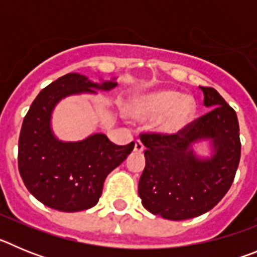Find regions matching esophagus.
I'll return each mask as SVG.
<instances>
[{"mask_svg": "<svg viewBox=\"0 0 257 257\" xmlns=\"http://www.w3.org/2000/svg\"><path fill=\"white\" fill-rule=\"evenodd\" d=\"M134 151L138 152V153H142L144 151V144H143L140 140H136L135 142V147H134Z\"/></svg>", "mask_w": 257, "mask_h": 257, "instance_id": "1", "label": "esophagus"}]
</instances>
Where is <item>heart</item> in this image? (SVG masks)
Wrapping results in <instances>:
<instances>
[{"mask_svg": "<svg viewBox=\"0 0 257 257\" xmlns=\"http://www.w3.org/2000/svg\"><path fill=\"white\" fill-rule=\"evenodd\" d=\"M196 100L174 90H162L133 97L127 104V114L135 121H157V130L174 135L187 127L196 114Z\"/></svg>", "mask_w": 257, "mask_h": 257, "instance_id": "heart-1", "label": "heart"}]
</instances>
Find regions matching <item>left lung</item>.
I'll use <instances>...</instances> for the list:
<instances>
[{
    "mask_svg": "<svg viewBox=\"0 0 257 257\" xmlns=\"http://www.w3.org/2000/svg\"><path fill=\"white\" fill-rule=\"evenodd\" d=\"M207 114L174 135L142 134L145 167L139 197L147 210L167 220L207 212L225 196L240 160L239 124L234 109L212 87H199ZM210 140L213 154L201 159L192 144Z\"/></svg>",
    "mask_w": 257,
    "mask_h": 257,
    "instance_id": "left-lung-1",
    "label": "left lung"
}]
</instances>
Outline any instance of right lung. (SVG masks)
Instances as JSON below:
<instances>
[{
  "mask_svg": "<svg viewBox=\"0 0 257 257\" xmlns=\"http://www.w3.org/2000/svg\"><path fill=\"white\" fill-rule=\"evenodd\" d=\"M115 86V78L94 83L82 74L68 73L45 87L32 103L20 131L18 165L27 189L47 207L64 212L94 207L109 172L133 152L134 142L115 145L104 134L61 142L51 130L52 110L61 99Z\"/></svg>",
  "mask_w": 257,
  "mask_h": 257,
  "instance_id": "right-lung-1",
  "label": "right lung"
}]
</instances>
